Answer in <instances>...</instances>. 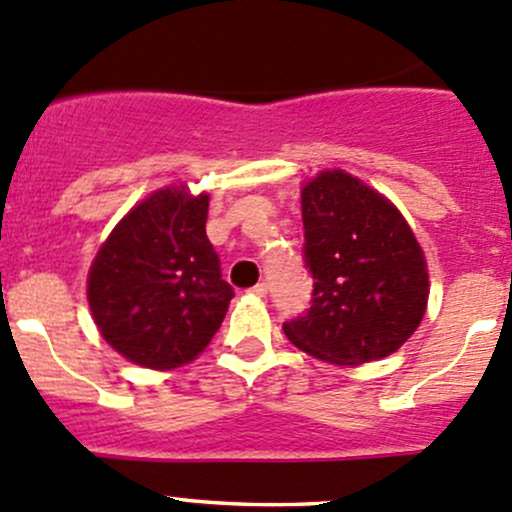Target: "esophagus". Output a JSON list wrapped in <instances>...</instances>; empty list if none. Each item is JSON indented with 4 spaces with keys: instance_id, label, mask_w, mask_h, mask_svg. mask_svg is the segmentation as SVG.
I'll return each mask as SVG.
<instances>
[{
    "instance_id": "esophagus-1",
    "label": "esophagus",
    "mask_w": 512,
    "mask_h": 512,
    "mask_svg": "<svg viewBox=\"0 0 512 512\" xmlns=\"http://www.w3.org/2000/svg\"><path fill=\"white\" fill-rule=\"evenodd\" d=\"M250 292L255 294V297H265V294H267V284H265V282H257L255 287L250 289Z\"/></svg>"
}]
</instances>
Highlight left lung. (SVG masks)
Masks as SVG:
<instances>
[{
  "label": "left lung",
  "instance_id": "left-lung-1",
  "mask_svg": "<svg viewBox=\"0 0 512 512\" xmlns=\"http://www.w3.org/2000/svg\"><path fill=\"white\" fill-rule=\"evenodd\" d=\"M304 262L311 306L287 321L294 346L333 365L395 353L427 311L424 252L402 213L375 188L341 169L301 188Z\"/></svg>",
  "mask_w": 512,
  "mask_h": 512
}]
</instances>
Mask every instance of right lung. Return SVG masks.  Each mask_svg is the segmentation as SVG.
Masks as SVG:
<instances>
[{
	"mask_svg": "<svg viewBox=\"0 0 512 512\" xmlns=\"http://www.w3.org/2000/svg\"><path fill=\"white\" fill-rule=\"evenodd\" d=\"M208 193L161 188L102 242L88 301L102 338L132 363L171 370L191 363L225 319L233 287L206 235Z\"/></svg>",
	"mask_w": 512,
	"mask_h": 512,
	"instance_id": "add662e5",
	"label": "right lung"
}]
</instances>
